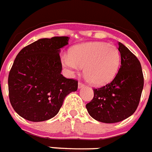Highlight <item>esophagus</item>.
<instances>
[{"instance_id":"esophagus-1","label":"esophagus","mask_w":152,"mask_h":152,"mask_svg":"<svg viewBox=\"0 0 152 152\" xmlns=\"http://www.w3.org/2000/svg\"><path fill=\"white\" fill-rule=\"evenodd\" d=\"M85 86V84H83V83L81 82H78V88H83V87Z\"/></svg>"}]
</instances>
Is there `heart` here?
I'll return each mask as SVG.
<instances>
[{
    "mask_svg": "<svg viewBox=\"0 0 152 152\" xmlns=\"http://www.w3.org/2000/svg\"><path fill=\"white\" fill-rule=\"evenodd\" d=\"M63 65L74 74L84 67V75L91 84L101 86L115 77L121 64L117 47L104 42H90L74 47L62 58Z\"/></svg>",
    "mask_w": 152,
    "mask_h": 152,
    "instance_id": "heart-1",
    "label": "heart"
}]
</instances>
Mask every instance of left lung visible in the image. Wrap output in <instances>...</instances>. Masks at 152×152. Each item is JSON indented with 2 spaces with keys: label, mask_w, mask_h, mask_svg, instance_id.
Segmentation results:
<instances>
[{
  "label": "left lung",
  "mask_w": 152,
  "mask_h": 152,
  "mask_svg": "<svg viewBox=\"0 0 152 152\" xmlns=\"http://www.w3.org/2000/svg\"><path fill=\"white\" fill-rule=\"evenodd\" d=\"M121 66L113 81L94 88V98L86 104L89 115L103 123H116L134 113L144 87L141 63L131 50L118 42Z\"/></svg>",
  "instance_id": "obj_1"
}]
</instances>
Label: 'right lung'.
Here are the masks:
<instances>
[{"instance_id":"add662e5","label":"right lung","mask_w":152,"mask_h":152,"mask_svg":"<svg viewBox=\"0 0 152 152\" xmlns=\"http://www.w3.org/2000/svg\"><path fill=\"white\" fill-rule=\"evenodd\" d=\"M68 37L39 39L17 55L8 76L10 102L20 117L38 122L52 118L66 96L77 89V81L61 74L59 53Z\"/></svg>"}]
</instances>
